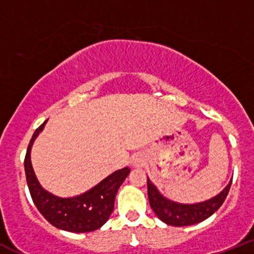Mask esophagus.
Instances as JSON below:
<instances>
[{"instance_id":"esophagus-1","label":"esophagus","mask_w":254,"mask_h":254,"mask_svg":"<svg viewBox=\"0 0 254 254\" xmlns=\"http://www.w3.org/2000/svg\"><path fill=\"white\" fill-rule=\"evenodd\" d=\"M132 166H141V159H139V157H134L131 161Z\"/></svg>"}]
</instances>
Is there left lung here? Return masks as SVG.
I'll list each match as a JSON object with an SVG mask.
<instances>
[{"instance_id": "1", "label": "left lung", "mask_w": 254, "mask_h": 254, "mask_svg": "<svg viewBox=\"0 0 254 254\" xmlns=\"http://www.w3.org/2000/svg\"><path fill=\"white\" fill-rule=\"evenodd\" d=\"M231 184L232 181L226 186V189L220 195L211 200L195 203V205H182V203L166 200L164 196L160 195L154 184L147 179V196H149V202L152 211L156 213V216L162 222L170 226L184 227V226H191L202 222L203 220L213 215L225 202L228 191L231 189Z\"/></svg>"}]
</instances>
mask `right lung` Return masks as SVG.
<instances>
[{"mask_svg": "<svg viewBox=\"0 0 254 254\" xmlns=\"http://www.w3.org/2000/svg\"><path fill=\"white\" fill-rule=\"evenodd\" d=\"M44 122L37 127L27 147L24 171L33 203L44 218L59 230L68 232H92L102 227L114 210L118 190L129 175V167L113 172L85 193L70 198H61L42 189L31 164V149L34 139L44 127Z\"/></svg>", "mask_w": 254, "mask_h": 254, "instance_id": "right-lung-1", "label": "right lung"}]
</instances>
